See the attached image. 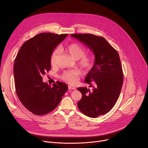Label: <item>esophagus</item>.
Masks as SVG:
<instances>
[{
  "label": "esophagus",
  "mask_w": 148,
  "mask_h": 148,
  "mask_svg": "<svg viewBox=\"0 0 148 148\" xmlns=\"http://www.w3.org/2000/svg\"><path fill=\"white\" fill-rule=\"evenodd\" d=\"M69 89H71V90H75L76 89V87L75 86H69Z\"/></svg>",
  "instance_id": "1"
}]
</instances>
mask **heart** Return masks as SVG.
Instances as JSON below:
<instances>
[{
    "mask_svg": "<svg viewBox=\"0 0 148 148\" xmlns=\"http://www.w3.org/2000/svg\"><path fill=\"white\" fill-rule=\"evenodd\" d=\"M61 50H64L67 52L70 56L75 60H79V66L84 70L88 71L93 66V60L92 58L88 56H85L86 50L82 45L78 43H73L69 45L64 48L60 49ZM59 53V50L56 49L51 57V64L52 66L56 64L57 58ZM81 71L79 70H71L66 71L63 73L61 78L64 81L74 84H75L79 79V76Z\"/></svg>",
    "mask_w": 148,
    "mask_h": 148,
    "instance_id": "b5f03b06",
    "label": "heart"
}]
</instances>
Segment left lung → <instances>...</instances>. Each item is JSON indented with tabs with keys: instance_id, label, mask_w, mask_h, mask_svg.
Returning <instances> with one entry per match:
<instances>
[{
	"instance_id": "obj_1",
	"label": "left lung",
	"mask_w": 148,
	"mask_h": 148,
	"mask_svg": "<svg viewBox=\"0 0 148 148\" xmlns=\"http://www.w3.org/2000/svg\"><path fill=\"white\" fill-rule=\"evenodd\" d=\"M71 37L89 48L95 56L94 66L85 82L92 90L79 87L82 98L77 103L79 111L90 118L105 115L116 103L123 84V71L119 54L102 37L91 34H73Z\"/></svg>"
}]
</instances>
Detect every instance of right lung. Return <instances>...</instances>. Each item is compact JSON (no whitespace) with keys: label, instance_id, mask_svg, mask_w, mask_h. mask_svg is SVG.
<instances>
[{"label":"right lung","instance_id":"1","mask_svg":"<svg viewBox=\"0 0 148 148\" xmlns=\"http://www.w3.org/2000/svg\"><path fill=\"white\" fill-rule=\"evenodd\" d=\"M67 34H38L20 47L14 63V78L17 95L23 106L37 115L53 111L68 90L65 83L57 82L53 87L43 81L50 70L53 50Z\"/></svg>","mask_w":148,"mask_h":148}]
</instances>
